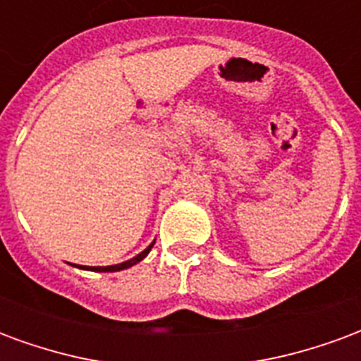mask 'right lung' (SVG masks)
Segmentation results:
<instances>
[{
	"mask_svg": "<svg viewBox=\"0 0 361 361\" xmlns=\"http://www.w3.org/2000/svg\"><path fill=\"white\" fill-rule=\"evenodd\" d=\"M152 247H153V243L149 245V247H147V249L142 250V252H140L137 257L130 258V260L122 262V264H114V267H91V268H87V270H94V272H118V270H124V268H130V267H134V264H137V262H140L142 258L147 257V252L152 250Z\"/></svg>",
	"mask_w": 361,
	"mask_h": 361,
	"instance_id": "right-lung-1",
	"label": "right lung"
}]
</instances>
